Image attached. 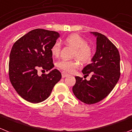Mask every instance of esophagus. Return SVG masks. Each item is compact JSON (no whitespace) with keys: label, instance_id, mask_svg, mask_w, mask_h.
I'll use <instances>...</instances> for the list:
<instances>
[{"label":"esophagus","instance_id":"34e87169","mask_svg":"<svg viewBox=\"0 0 132 132\" xmlns=\"http://www.w3.org/2000/svg\"><path fill=\"white\" fill-rule=\"evenodd\" d=\"M61 75H62V78H65V77H67V76L69 75L67 74V73H66L65 72H62Z\"/></svg>","mask_w":132,"mask_h":132}]
</instances>
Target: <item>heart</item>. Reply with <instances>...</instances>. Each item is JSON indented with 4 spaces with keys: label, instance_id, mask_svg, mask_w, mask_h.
<instances>
[{
    "label": "heart",
    "instance_id": "b5f03b06",
    "mask_svg": "<svg viewBox=\"0 0 132 132\" xmlns=\"http://www.w3.org/2000/svg\"><path fill=\"white\" fill-rule=\"evenodd\" d=\"M65 44L75 48L72 57L78 58L82 63H86L91 60L93 49L84 38L77 34H72L66 38ZM61 50V45L59 42H55L51 48V52L55 57L59 56ZM79 63L77 60H61L57 62V67L65 72H72L78 67Z\"/></svg>",
    "mask_w": 132,
    "mask_h": 132
}]
</instances>
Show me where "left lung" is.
<instances>
[{
  "instance_id": "1",
  "label": "left lung",
  "mask_w": 132,
  "mask_h": 132,
  "mask_svg": "<svg viewBox=\"0 0 132 132\" xmlns=\"http://www.w3.org/2000/svg\"><path fill=\"white\" fill-rule=\"evenodd\" d=\"M97 37V49L92 63L82 71L84 77L90 73V80L75 77L72 92L81 101L86 104L96 103L111 93L120 76V54L118 49L105 35L92 32Z\"/></svg>"
}]
</instances>
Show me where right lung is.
Wrapping results in <instances>:
<instances>
[{
	"instance_id": "obj_1",
	"label": "right lung",
	"mask_w": 132,
	"mask_h": 132,
	"mask_svg": "<svg viewBox=\"0 0 132 132\" xmlns=\"http://www.w3.org/2000/svg\"><path fill=\"white\" fill-rule=\"evenodd\" d=\"M60 37L53 31L36 29L18 40L10 54L9 78L15 91L29 102L38 103L50 96L61 78L57 69L38 76V69L54 67L51 48Z\"/></svg>"
}]
</instances>
